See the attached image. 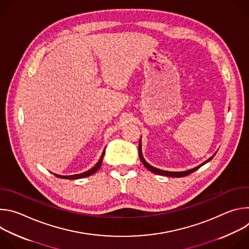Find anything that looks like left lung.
<instances>
[{
	"label": "left lung",
	"mask_w": 249,
	"mask_h": 249,
	"mask_svg": "<svg viewBox=\"0 0 249 249\" xmlns=\"http://www.w3.org/2000/svg\"><path fill=\"white\" fill-rule=\"evenodd\" d=\"M216 154L213 155L211 158H209L207 160H205L203 163L199 164L198 166L194 167V168H191V169H188V170H185V171H167V170H162V169H159L157 167H154L152 166L149 162L146 161V160L144 159L143 157V153H142V142H141V139H140V142H139V157H140V160L141 161L143 162V164L145 165V167L147 169H149L150 171H152L153 173H156V174H159V175H164V176H170V177H183V176H187L189 175L190 173H192L193 171L197 170L198 168H200L202 165H204L205 163L209 162L213 158H214Z\"/></svg>",
	"instance_id": "obj_1"
}]
</instances>
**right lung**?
I'll list each match as a JSON object with an SVG mask.
<instances>
[{"instance_id":"add662e5","label":"right lung","mask_w":249,"mask_h":249,"mask_svg":"<svg viewBox=\"0 0 249 249\" xmlns=\"http://www.w3.org/2000/svg\"><path fill=\"white\" fill-rule=\"evenodd\" d=\"M104 154H105V150L102 152V155H101L99 160L96 162V164H95L92 168H90L89 170H88V171H85V172L79 173V174H74V175H59V174H54V175H56L57 177H60V178L71 179V180H73V179H79V178H84V177L89 176V175L95 173V172L100 168L101 162H102V160H103V157H104Z\"/></svg>"}]
</instances>
